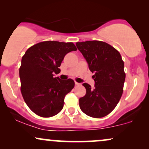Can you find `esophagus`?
<instances>
[{"label": "esophagus", "instance_id": "esophagus-1", "mask_svg": "<svg viewBox=\"0 0 149 149\" xmlns=\"http://www.w3.org/2000/svg\"><path fill=\"white\" fill-rule=\"evenodd\" d=\"M75 85H79L80 83H77V82H75Z\"/></svg>", "mask_w": 149, "mask_h": 149}]
</instances>
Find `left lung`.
I'll use <instances>...</instances> for the list:
<instances>
[{
	"instance_id": "left-lung-1",
	"label": "left lung",
	"mask_w": 149,
	"mask_h": 149,
	"mask_svg": "<svg viewBox=\"0 0 149 149\" xmlns=\"http://www.w3.org/2000/svg\"><path fill=\"white\" fill-rule=\"evenodd\" d=\"M78 50L95 73L92 89L88 83L84 97L79 99V106L84 113L92 118H102L115 109L123 92L125 80L124 62L120 54L109 44L99 40L76 42Z\"/></svg>"
}]
</instances>
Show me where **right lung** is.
I'll return each instance as SVG.
<instances>
[{"instance_id":"obj_1","label":"right lung","mask_w":149,"mask_h":149,"mask_svg":"<svg viewBox=\"0 0 149 149\" xmlns=\"http://www.w3.org/2000/svg\"><path fill=\"white\" fill-rule=\"evenodd\" d=\"M77 50L73 42L44 41L31 47L22 57L19 69L22 97L29 108L44 118L62 110L65 96L74 87L71 78L54 77L67 53Z\"/></svg>"}]
</instances>
